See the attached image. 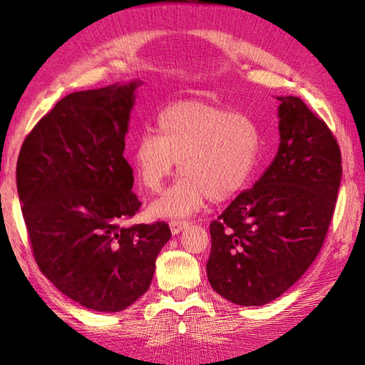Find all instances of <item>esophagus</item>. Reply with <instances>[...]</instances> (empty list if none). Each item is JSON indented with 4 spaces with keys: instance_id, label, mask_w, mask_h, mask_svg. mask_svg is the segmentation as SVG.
<instances>
[{
    "instance_id": "1",
    "label": "esophagus",
    "mask_w": 365,
    "mask_h": 365,
    "mask_svg": "<svg viewBox=\"0 0 365 365\" xmlns=\"http://www.w3.org/2000/svg\"><path fill=\"white\" fill-rule=\"evenodd\" d=\"M187 225H188L187 220H172L170 230H172V233H180Z\"/></svg>"
}]
</instances>
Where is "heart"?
<instances>
[{
    "label": "heart",
    "instance_id": "heart-1",
    "mask_svg": "<svg viewBox=\"0 0 365 365\" xmlns=\"http://www.w3.org/2000/svg\"><path fill=\"white\" fill-rule=\"evenodd\" d=\"M156 130L138 135L133 164L141 187L159 193L180 163L182 178L153 205L164 217H185L205 201L222 202L240 193L255 175L261 130L242 110L187 100L164 108Z\"/></svg>",
    "mask_w": 365,
    "mask_h": 365
}]
</instances>
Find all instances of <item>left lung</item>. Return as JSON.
Masks as SVG:
<instances>
[{
    "label": "left lung",
    "instance_id": "obj_1",
    "mask_svg": "<svg viewBox=\"0 0 365 365\" xmlns=\"http://www.w3.org/2000/svg\"><path fill=\"white\" fill-rule=\"evenodd\" d=\"M280 146L255 187L211 222V287L240 306L287 292L322 250L341 182L329 125L296 96H279Z\"/></svg>",
    "mask_w": 365,
    "mask_h": 365
}]
</instances>
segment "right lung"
I'll return each mask as SVG.
<instances>
[{
    "label": "right lung",
    "instance_id": "right-lung-1",
    "mask_svg": "<svg viewBox=\"0 0 365 365\" xmlns=\"http://www.w3.org/2000/svg\"><path fill=\"white\" fill-rule=\"evenodd\" d=\"M138 82L76 91L24 140L17 193L41 274L98 312H119L150 288L169 242L164 220L127 225L141 202L125 133Z\"/></svg>",
    "mask_w": 365,
    "mask_h": 365
}]
</instances>
